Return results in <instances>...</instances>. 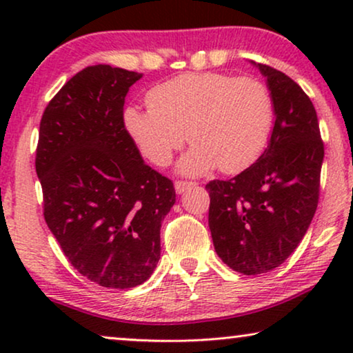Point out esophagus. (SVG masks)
<instances>
[{
  "mask_svg": "<svg viewBox=\"0 0 353 353\" xmlns=\"http://www.w3.org/2000/svg\"><path fill=\"white\" fill-rule=\"evenodd\" d=\"M194 183L192 181H175V191L178 194H181V192H185L188 188H191Z\"/></svg>",
  "mask_w": 353,
  "mask_h": 353,
  "instance_id": "34e87169",
  "label": "esophagus"
}]
</instances>
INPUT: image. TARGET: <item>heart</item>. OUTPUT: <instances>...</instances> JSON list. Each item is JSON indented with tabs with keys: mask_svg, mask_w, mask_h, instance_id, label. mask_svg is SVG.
Segmentation results:
<instances>
[{
	"mask_svg": "<svg viewBox=\"0 0 353 353\" xmlns=\"http://www.w3.org/2000/svg\"><path fill=\"white\" fill-rule=\"evenodd\" d=\"M148 105L125 109L123 123L149 162L165 167L190 139L180 172L201 175L220 167L238 173L267 148L274 120L273 96L254 77L216 72L185 74L148 91Z\"/></svg>",
	"mask_w": 353,
	"mask_h": 353,
	"instance_id": "b5f03b06",
	"label": "heart"
}]
</instances>
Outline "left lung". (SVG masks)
<instances>
[{
	"label": "left lung",
	"instance_id": "8db88e82",
	"mask_svg": "<svg viewBox=\"0 0 353 353\" xmlns=\"http://www.w3.org/2000/svg\"><path fill=\"white\" fill-rule=\"evenodd\" d=\"M255 65L274 104L268 148L239 175L205 185L215 252L243 274L272 272L296 250L316 212L325 157L310 98L283 72Z\"/></svg>",
	"mask_w": 353,
	"mask_h": 353
}]
</instances>
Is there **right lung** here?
Instances as JSON below:
<instances>
[{"instance_id": "obj_1", "label": "right lung", "mask_w": 353, "mask_h": 353, "mask_svg": "<svg viewBox=\"0 0 353 353\" xmlns=\"http://www.w3.org/2000/svg\"><path fill=\"white\" fill-rule=\"evenodd\" d=\"M105 64L75 74L40 122L35 168L43 215L77 272L109 289L151 276L172 180L146 165L123 123L130 86L141 79Z\"/></svg>"}]
</instances>
